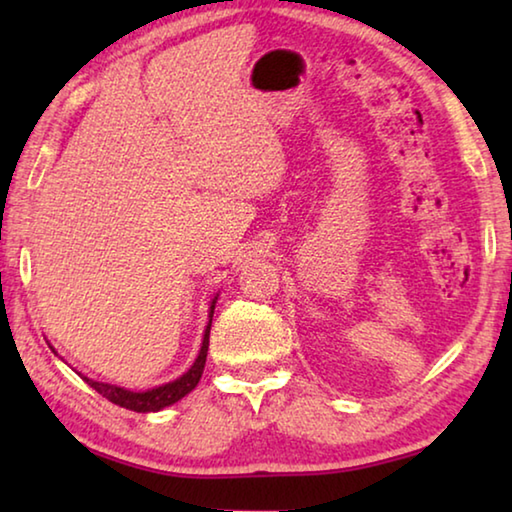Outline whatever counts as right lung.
I'll return each mask as SVG.
<instances>
[{
    "label": "right lung",
    "mask_w": 512,
    "mask_h": 512,
    "mask_svg": "<svg viewBox=\"0 0 512 512\" xmlns=\"http://www.w3.org/2000/svg\"><path fill=\"white\" fill-rule=\"evenodd\" d=\"M214 302H212V307H210V323H207V329H205L201 352H198V359L194 361V366L189 368L183 377H178L176 381H169V384L158 386V388H153V391H146V393H133V391H126V388H119V386H112V384H103V381H92L88 377H83V379L88 381L90 388H94V391L101 393L112 404L124 406V409L137 411V413L160 411V409H164V406H169L173 402L183 400L187 393L194 391L198 381H201V375H203L205 359H207V348H210V327H212V316H214Z\"/></svg>",
    "instance_id": "1"
}]
</instances>
